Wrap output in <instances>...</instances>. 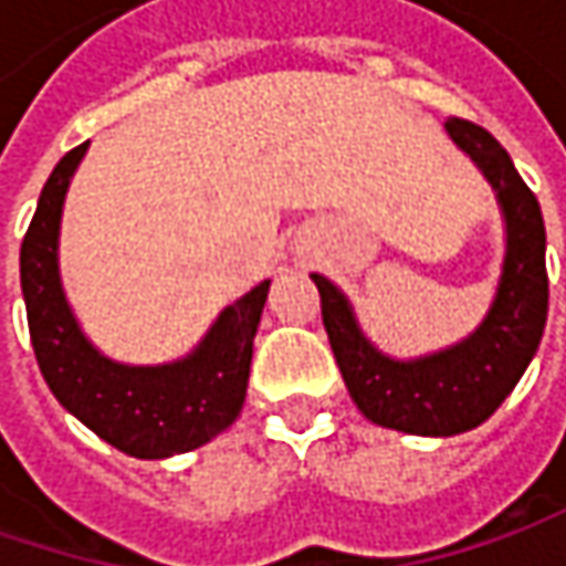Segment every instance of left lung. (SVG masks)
Here are the masks:
<instances>
[{
    "instance_id": "obj_1",
    "label": "left lung",
    "mask_w": 566,
    "mask_h": 566,
    "mask_svg": "<svg viewBox=\"0 0 566 566\" xmlns=\"http://www.w3.org/2000/svg\"><path fill=\"white\" fill-rule=\"evenodd\" d=\"M447 136L491 184L504 218V265L479 326L450 348L402 360L380 352L364 335L338 284L316 272L310 275L319 287L332 355L360 415L380 428L418 437H455L484 424L526 374L548 319L545 221L538 199L488 129L469 119H450Z\"/></svg>"
}]
</instances>
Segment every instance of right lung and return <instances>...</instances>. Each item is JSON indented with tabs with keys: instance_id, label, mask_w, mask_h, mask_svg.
Masks as SVG:
<instances>
[{
	"instance_id": "right-lung-1",
	"label": "right lung",
	"mask_w": 566,
	"mask_h": 566,
	"mask_svg": "<svg viewBox=\"0 0 566 566\" xmlns=\"http://www.w3.org/2000/svg\"><path fill=\"white\" fill-rule=\"evenodd\" d=\"M85 151L87 142L53 167L21 243V291L40 374L60 406L119 453L170 459L199 450L243 408L272 282L228 304L202 342L177 360L123 364L104 355L75 319L60 275L62 206Z\"/></svg>"
}]
</instances>
